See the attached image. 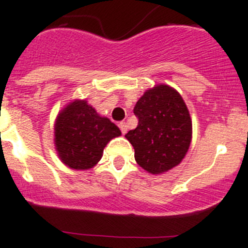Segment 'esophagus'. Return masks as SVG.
<instances>
[{
  "label": "esophagus",
  "instance_id": "esophagus-1",
  "mask_svg": "<svg viewBox=\"0 0 248 248\" xmlns=\"http://www.w3.org/2000/svg\"><path fill=\"white\" fill-rule=\"evenodd\" d=\"M119 127H120V129H121L122 134H126L127 133V129H128V126H127L126 122H120Z\"/></svg>",
  "mask_w": 248,
  "mask_h": 248
}]
</instances>
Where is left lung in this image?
I'll return each mask as SVG.
<instances>
[{
    "mask_svg": "<svg viewBox=\"0 0 248 248\" xmlns=\"http://www.w3.org/2000/svg\"><path fill=\"white\" fill-rule=\"evenodd\" d=\"M138 126L126 134L137 163L151 174L170 170L184 159L192 139L188 109L167 85L147 90L134 107Z\"/></svg>",
    "mask_w": 248,
    "mask_h": 248,
    "instance_id": "left-lung-1",
    "label": "left lung"
}]
</instances>
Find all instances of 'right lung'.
<instances>
[{"label": "right lung", "instance_id": "add662e5", "mask_svg": "<svg viewBox=\"0 0 248 248\" xmlns=\"http://www.w3.org/2000/svg\"><path fill=\"white\" fill-rule=\"evenodd\" d=\"M119 136V127L99 116L86 101L68 104L59 114L55 124V145L60 158L77 170L96 166L106 145Z\"/></svg>", "mask_w": 248, "mask_h": 248}]
</instances>
